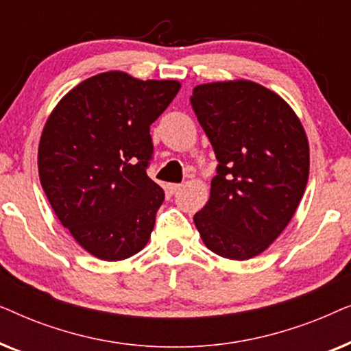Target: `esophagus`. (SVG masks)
I'll return each instance as SVG.
<instances>
[{
	"instance_id": "34e87169",
	"label": "esophagus",
	"mask_w": 351,
	"mask_h": 351,
	"mask_svg": "<svg viewBox=\"0 0 351 351\" xmlns=\"http://www.w3.org/2000/svg\"><path fill=\"white\" fill-rule=\"evenodd\" d=\"M167 189H169V193L171 195H174L179 190H182V184H171L169 186H167Z\"/></svg>"
}]
</instances>
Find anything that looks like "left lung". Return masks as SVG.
<instances>
[{"mask_svg":"<svg viewBox=\"0 0 351 351\" xmlns=\"http://www.w3.org/2000/svg\"><path fill=\"white\" fill-rule=\"evenodd\" d=\"M190 104L219 162L195 225L217 256L247 261L280 237L304 196L305 131L280 95L252 81L199 84Z\"/></svg>","mask_w":351,"mask_h":351,"instance_id":"left-lung-1","label":"left lung"}]
</instances>
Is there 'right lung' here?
Here are the masks:
<instances>
[{"instance_id": "obj_1", "label": "right lung", "mask_w": 351, "mask_h": 351, "mask_svg": "<svg viewBox=\"0 0 351 351\" xmlns=\"http://www.w3.org/2000/svg\"><path fill=\"white\" fill-rule=\"evenodd\" d=\"M172 80L107 71L80 83L43 129L38 171L60 223L102 261H123L150 239L165 191L147 176L150 124L179 93Z\"/></svg>"}]
</instances>
